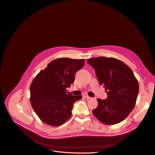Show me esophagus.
<instances>
[{"instance_id":"esophagus-1","label":"esophagus","mask_w":155,"mask_h":155,"mask_svg":"<svg viewBox=\"0 0 155 155\" xmlns=\"http://www.w3.org/2000/svg\"><path fill=\"white\" fill-rule=\"evenodd\" d=\"M83 96H84V97H85L86 98H87V99H91L92 98V97H90V96H88L87 94H84L83 95Z\"/></svg>"}]
</instances>
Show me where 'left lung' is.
<instances>
[{
  "label": "left lung",
  "instance_id": "8db88e82",
  "mask_svg": "<svg viewBox=\"0 0 155 155\" xmlns=\"http://www.w3.org/2000/svg\"><path fill=\"white\" fill-rule=\"evenodd\" d=\"M87 62L94 69L107 94L106 99H97L98 105L93 110V115L105 124L121 122L133 110L139 93V83L133 72L114 58H94Z\"/></svg>",
  "mask_w": 155,
  "mask_h": 155
}]
</instances>
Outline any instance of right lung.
Segmentation results:
<instances>
[{
	"instance_id": "right-lung-1",
	"label": "right lung",
	"mask_w": 155,
	"mask_h": 155,
	"mask_svg": "<svg viewBox=\"0 0 155 155\" xmlns=\"http://www.w3.org/2000/svg\"><path fill=\"white\" fill-rule=\"evenodd\" d=\"M84 59L58 58L50 62L33 80L30 86L31 104L43 122L59 126L72 115L74 104L82 96H73L66 88L74 82Z\"/></svg>"
}]
</instances>
